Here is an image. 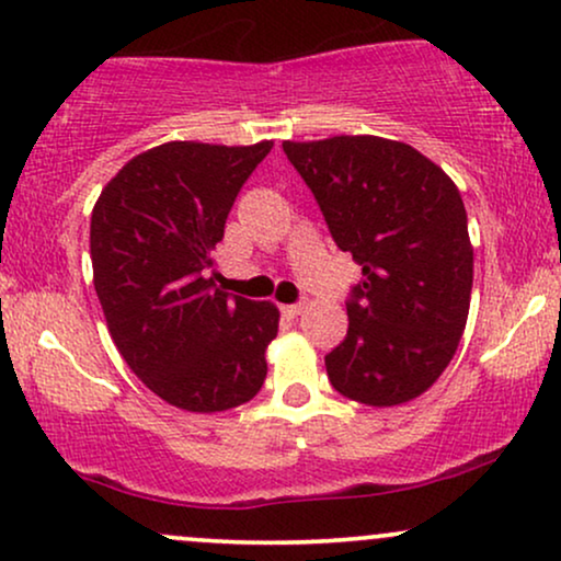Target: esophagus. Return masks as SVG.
<instances>
[{
  "instance_id": "esophagus-1",
  "label": "esophagus",
  "mask_w": 561,
  "mask_h": 561,
  "mask_svg": "<svg viewBox=\"0 0 561 561\" xmlns=\"http://www.w3.org/2000/svg\"><path fill=\"white\" fill-rule=\"evenodd\" d=\"M302 308H306V302H293V306H282V313L289 316V319H295V316L302 313Z\"/></svg>"
}]
</instances>
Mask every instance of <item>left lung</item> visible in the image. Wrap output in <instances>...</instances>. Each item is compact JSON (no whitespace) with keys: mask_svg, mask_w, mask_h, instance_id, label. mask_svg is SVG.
<instances>
[{"mask_svg":"<svg viewBox=\"0 0 561 561\" xmlns=\"http://www.w3.org/2000/svg\"><path fill=\"white\" fill-rule=\"evenodd\" d=\"M340 251L363 266L347 298V336L327 355L332 387L370 408L423 394L449 366L473 289L460 191L400 140L334 135L285 140Z\"/></svg>","mask_w":561,"mask_h":561,"instance_id":"8db88e82","label":"left lung"}]
</instances>
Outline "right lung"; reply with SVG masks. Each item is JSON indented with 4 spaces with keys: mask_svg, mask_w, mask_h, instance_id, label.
Listing matches in <instances>:
<instances>
[{
    "mask_svg": "<svg viewBox=\"0 0 561 561\" xmlns=\"http://www.w3.org/2000/svg\"><path fill=\"white\" fill-rule=\"evenodd\" d=\"M272 151L172 140L138 153L91 214L93 287L119 355L187 413L253 400L279 329L272 302L214 289V248L240 187Z\"/></svg>",
    "mask_w": 561,
    "mask_h": 561,
    "instance_id": "add662e5",
    "label": "right lung"
}]
</instances>
